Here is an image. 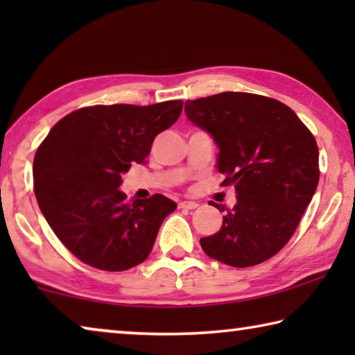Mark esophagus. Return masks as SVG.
<instances>
[{
    "instance_id": "obj_1",
    "label": "esophagus",
    "mask_w": 355,
    "mask_h": 355,
    "mask_svg": "<svg viewBox=\"0 0 355 355\" xmlns=\"http://www.w3.org/2000/svg\"><path fill=\"white\" fill-rule=\"evenodd\" d=\"M178 207L183 208V209H194V208L199 207V203H197V202H186L184 200V202H180Z\"/></svg>"
}]
</instances>
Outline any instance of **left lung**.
I'll list each match as a JSON object with an SVG mask.
<instances>
[{
	"instance_id": "8db88e82",
	"label": "left lung",
	"mask_w": 355,
	"mask_h": 355,
	"mask_svg": "<svg viewBox=\"0 0 355 355\" xmlns=\"http://www.w3.org/2000/svg\"><path fill=\"white\" fill-rule=\"evenodd\" d=\"M184 112L213 136L222 186L236 191L220 230L200 238L203 252L233 268L266 261L290 241L320 182L313 135L286 105L255 94L188 100Z\"/></svg>"
}]
</instances>
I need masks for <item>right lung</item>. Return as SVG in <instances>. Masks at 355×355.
I'll use <instances>...</instances> for the list:
<instances>
[{"mask_svg":"<svg viewBox=\"0 0 355 355\" xmlns=\"http://www.w3.org/2000/svg\"><path fill=\"white\" fill-rule=\"evenodd\" d=\"M182 100L97 105L59 120L34 156V192L61 243L83 263L127 271L148 257L177 203L161 194L128 203L122 173L144 164L155 137L177 122Z\"/></svg>","mask_w":355,"mask_h":355,"instance_id":"1","label":"right lung"}]
</instances>
